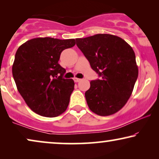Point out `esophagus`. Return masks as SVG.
I'll return each mask as SVG.
<instances>
[{
    "mask_svg": "<svg viewBox=\"0 0 159 159\" xmlns=\"http://www.w3.org/2000/svg\"><path fill=\"white\" fill-rule=\"evenodd\" d=\"M74 80H75V82H80V80H81V79H80V78L75 77V78H74Z\"/></svg>",
    "mask_w": 159,
    "mask_h": 159,
    "instance_id": "1",
    "label": "esophagus"
}]
</instances>
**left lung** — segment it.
<instances>
[{"label": "left lung", "mask_w": 159, "mask_h": 159, "mask_svg": "<svg viewBox=\"0 0 159 159\" xmlns=\"http://www.w3.org/2000/svg\"><path fill=\"white\" fill-rule=\"evenodd\" d=\"M76 42L101 77L92 80L84 94L89 108L102 116L115 114L127 103L138 77L133 49L123 39L109 34L77 38Z\"/></svg>", "instance_id": "obj_1"}]
</instances>
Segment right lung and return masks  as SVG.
I'll return each instance as SVG.
<instances>
[{
	"label": "right lung",
	"instance_id": "add662e5",
	"mask_svg": "<svg viewBox=\"0 0 159 159\" xmlns=\"http://www.w3.org/2000/svg\"><path fill=\"white\" fill-rule=\"evenodd\" d=\"M75 43V39L37 38L16 51L13 77L19 93L36 114L55 117L68 107L75 82L63 78L66 69L58 62L61 52Z\"/></svg>",
	"mask_w": 159,
	"mask_h": 159
}]
</instances>
